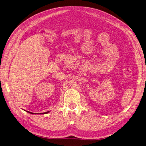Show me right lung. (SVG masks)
I'll list each match as a JSON object with an SVG mask.
<instances>
[{
    "label": "right lung",
    "mask_w": 146,
    "mask_h": 146,
    "mask_svg": "<svg viewBox=\"0 0 146 146\" xmlns=\"http://www.w3.org/2000/svg\"><path fill=\"white\" fill-rule=\"evenodd\" d=\"M27 113H31V114H35L36 113H32V112H30V111H26ZM49 113V111H47V112H45V113H40V114H47V113Z\"/></svg>",
    "instance_id": "right-lung-1"
}]
</instances>
